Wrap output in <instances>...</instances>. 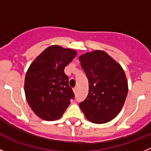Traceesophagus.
Segmentation results:
<instances>
[{
	"instance_id": "esophagus-1",
	"label": "esophagus",
	"mask_w": 151,
	"mask_h": 151,
	"mask_svg": "<svg viewBox=\"0 0 151 151\" xmlns=\"http://www.w3.org/2000/svg\"><path fill=\"white\" fill-rule=\"evenodd\" d=\"M73 92H74L75 94H76V92H77V88L76 87L73 88Z\"/></svg>"
}]
</instances>
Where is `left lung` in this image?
Returning a JSON list of instances; mask_svg holds the SVG:
<instances>
[{
  "instance_id": "obj_1",
  "label": "left lung",
  "mask_w": 151,
  "mask_h": 151,
  "mask_svg": "<svg viewBox=\"0 0 151 151\" xmlns=\"http://www.w3.org/2000/svg\"><path fill=\"white\" fill-rule=\"evenodd\" d=\"M81 66L88 79L87 98L80 103L88 120L103 124L115 118L122 110L129 86L119 63L104 50H95L79 56Z\"/></svg>"
}]
</instances>
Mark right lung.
Listing matches in <instances>:
<instances>
[{
    "instance_id": "1",
    "label": "right lung",
    "mask_w": 151,
    "mask_h": 151,
    "mask_svg": "<svg viewBox=\"0 0 151 151\" xmlns=\"http://www.w3.org/2000/svg\"><path fill=\"white\" fill-rule=\"evenodd\" d=\"M71 48L51 45L36 57L29 66L24 90L32 111L44 120H57L74 98L64 69L76 56Z\"/></svg>"
}]
</instances>
